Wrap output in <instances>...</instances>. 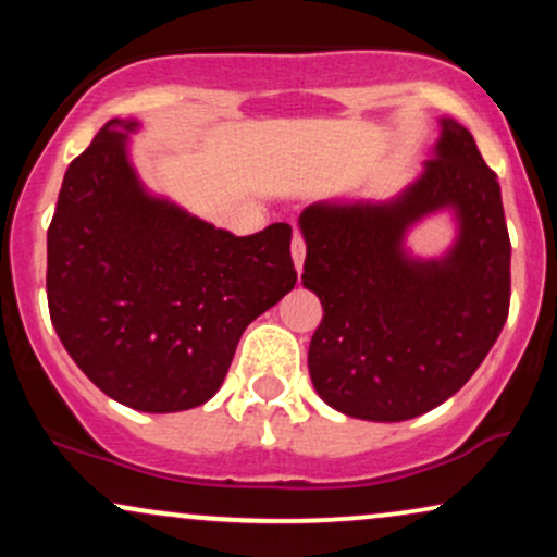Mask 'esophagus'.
Segmentation results:
<instances>
[{"label":"esophagus","mask_w":557,"mask_h":557,"mask_svg":"<svg viewBox=\"0 0 557 557\" xmlns=\"http://www.w3.org/2000/svg\"><path fill=\"white\" fill-rule=\"evenodd\" d=\"M304 259H306V243H304V238H300V233L296 230V233H293V264H296L298 272L304 270Z\"/></svg>","instance_id":"34e87169"}]
</instances>
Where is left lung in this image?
<instances>
[{"instance_id": "left-lung-1", "label": "left lung", "mask_w": 557, "mask_h": 557, "mask_svg": "<svg viewBox=\"0 0 557 557\" xmlns=\"http://www.w3.org/2000/svg\"><path fill=\"white\" fill-rule=\"evenodd\" d=\"M437 123L432 159L398 196L330 198L298 216L300 280L324 309L309 374L345 417L406 421L432 411L471 380L508 319L500 183L461 123ZM443 211L457 238L440 258H419L407 233Z\"/></svg>"}]
</instances>
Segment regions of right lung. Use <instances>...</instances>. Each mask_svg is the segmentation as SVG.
Masks as SVG:
<instances>
[{
  "instance_id": "add662e5",
  "label": "right lung",
  "mask_w": 557,
  "mask_h": 557,
  "mask_svg": "<svg viewBox=\"0 0 557 557\" xmlns=\"http://www.w3.org/2000/svg\"><path fill=\"white\" fill-rule=\"evenodd\" d=\"M138 120L114 117L70 162L47 233V298L70 359L146 413L214 398L243 330L296 285L293 230L238 235L146 188Z\"/></svg>"
}]
</instances>
